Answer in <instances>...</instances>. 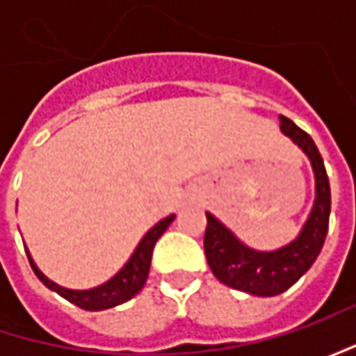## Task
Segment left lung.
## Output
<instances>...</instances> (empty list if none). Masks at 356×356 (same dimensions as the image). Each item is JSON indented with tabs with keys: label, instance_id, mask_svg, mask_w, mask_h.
<instances>
[{
	"label": "left lung",
	"instance_id": "1",
	"mask_svg": "<svg viewBox=\"0 0 356 356\" xmlns=\"http://www.w3.org/2000/svg\"><path fill=\"white\" fill-rule=\"evenodd\" d=\"M280 120L281 132L307 154L315 172V204L299 236L275 252H255L243 245L212 213H206L204 252L212 273L227 287L259 297L283 293L313 266L327 238L331 213L329 178L313 138L287 117H280Z\"/></svg>",
	"mask_w": 356,
	"mask_h": 356
}]
</instances>
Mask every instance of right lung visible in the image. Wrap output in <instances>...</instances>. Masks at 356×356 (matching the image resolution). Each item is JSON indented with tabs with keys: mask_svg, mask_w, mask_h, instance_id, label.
I'll use <instances>...</instances> for the list:
<instances>
[{
	"mask_svg": "<svg viewBox=\"0 0 356 356\" xmlns=\"http://www.w3.org/2000/svg\"><path fill=\"white\" fill-rule=\"evenodd\" d=\"M174 222V213L160 220L156 226L152 229H148V234L140 239V243L136 245L134 253L130 255V259L124 264V267L118 271L115 277L99 285V287H92V289H85V291H76V289H65L61 285L53 283L47 280L39 267L35 266V261L31 259V255L27 253L29 257V264L33 267L35 275L41 280L43 285H47L49 289L57 291V293L65 297L67 301H71L76 307L85 309V311H103V309L117 307L120 303L132 299L134 295L138 293L144 287V283L148 280V271H150V259H152V250L156 245L158 238L166 232V227L170 226Z\"/></svg>",
	"mask_w": 356,
	"mask_h": 356,
	"instance_id": "add662e5",
	"label": "right lung"
}]
</instances>
